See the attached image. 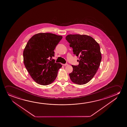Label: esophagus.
I'll use <instances>...</instances> for the list:
<instances>
[{
    "instance_id": "1",
    "label": "esophagus",
    "mask_w": 127,
    "mask_h": 127,
    "mask_svg": "<svg viewBox=\"0 0 127 127\" xmlns=\"http://www.w3.org/2000/svg\"><path fill=\"white\" fill-rule=\"evenodd\" d=\"M68 65V64H67V63H66V64H63V65H64V66H66V65Z\"/></svg>"
}]
</instances>
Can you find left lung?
I'll list each match as a JSON object with an SVG mask.
<instances>
[{"label": "left lung", "mask_w": 127, "mask_h": 127, "mask_svg": "<svg viewBox=\"0 0 127 127\" xmlns=\"http://www.w3.org/2000/svg\"><path fill=\"white\" fill-rule=\"evenodd\" d=\"M65 39L72 48L73 54L79 57V64L72 65L73 71L69 74L71 80L79 85L86 84L95 75L101 62L99 44L89 35H68Z\"/></svg>", "instance_id": "8db88e82"}]
</instances>
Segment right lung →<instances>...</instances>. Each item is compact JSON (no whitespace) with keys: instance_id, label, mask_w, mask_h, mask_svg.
Here are the masks:
<instances>
[{"instance_id":"add662e5","label":"right lung","mask_w":127,"mask_h":127,"mask_svg":"<svg viewBox=\"0 0 127 127\" xmlns=\"http://www.w3.org/2000/svg\"><path fill=\"white\" fill-rule=\"evenodd\" d=\"M63 36L51 33H39L32 37L23 51L24 64L33 80L38 84L47 85L55 80L60 63H55L57 45Z\"/></svg>"}]
</instances>
